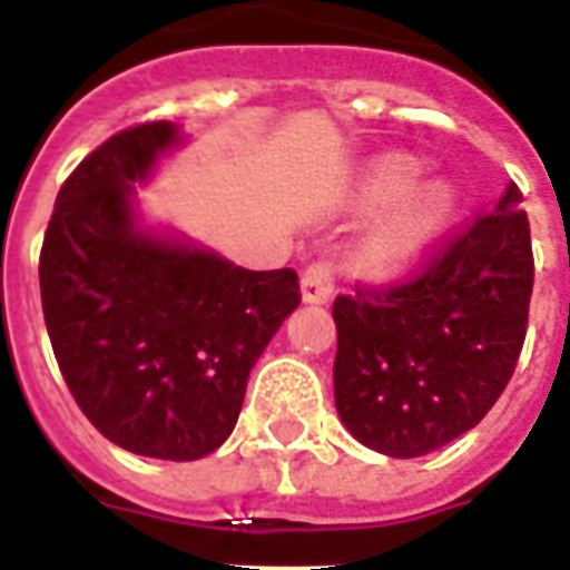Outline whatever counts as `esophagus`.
<instances>
[{
  "instance_id": "1",
  "label": "esophagus",
  "mask_w": 570,
  "mask_h": 570,
  "mask_svg": "<svg viewBox=\"0 0 570 570\" xmlns=\"http://www.w3.org/2000/svg\"><path fill=\"white\" fill-rule=\"evenodd\" d=\"M333 281H336V268L330 262H314L302 272V298L308 305H324L333 298Z\"/></svg>"
}]
</instances>
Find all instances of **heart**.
Returning a JSON list of instances; mask_svg holds the SVG:
<instances>
[{
    "label": "heart",
    "mask_w": 570,
    "mask_h": 570,
    "mask_svg": "<svg viewBox=\"0 0 570 570\" xmlns=\"http://www.w3.org/2000/svg\"><path fill=\"white\" fill-rule=\"evenodd\" d=\"M420 178L407 154H382L364 166L354 203L367 213L385 209L361 244V262L376 277H401L432 249L456 216V190L444 178Z\"/></svg>",
    "instance_id": "1"
}]
</instances>
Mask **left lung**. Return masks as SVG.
Returning <instances> with one entry per match:
<instances>
[{
  "label": "left lung",
  "mask_w": 570,
  "mask_h": 570,
  "mask_svg": "<svg viewBox=\"0 0 570 570\" xmlns=\"http://www.w3.org/2000/svg\"><path fill=\"white\" fill-rule=\"evenodd\" d=\"M531 286V228L509 181L491 216L420 277L336 298L333 395L342 425L397 460L475 429L515 370Z\"/></svg>",
  "instance_id": "obj_1"
}]
</instances>
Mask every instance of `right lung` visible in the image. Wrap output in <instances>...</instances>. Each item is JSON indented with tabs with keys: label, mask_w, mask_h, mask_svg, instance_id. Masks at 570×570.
Wrapping results in <instances>:
<instances>
[{
	"label": "right lung",
	"mask_w": 570,
	"mask_h": 570,
	"mask_svg": "<svg viewBox=\"0 0 570 570\" xmlns=\"http://www.w3.org/2000/svg\"><path fill=\"white\" fill-rule=\"evenodd\" d=\"M188 141L147 122L91 150L55 200L42 314L67 389L122 451L190 463L237 425L249 370L298 308L293 268L249 272L169 222L135 188Z\"/></svg>",
	"instance_id": "right-lung-1"
}]
</instances>
